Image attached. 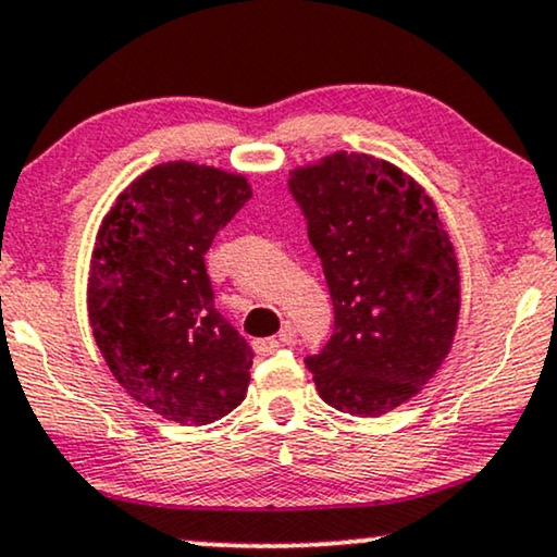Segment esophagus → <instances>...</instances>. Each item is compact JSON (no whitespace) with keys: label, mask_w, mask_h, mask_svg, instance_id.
<instances>
[{"label":"esophagus","mask_w":557,"mask_h":557,"mask_svg":"<svg viewBox=\"0 0 557 557\" xmlns=\"http://www.w3.org/2000/svg\"><path fill=\"white\" fill-rule=\"evenodd\" d=\"M293 336H295V326H290V323H287V326L283 329V334H280V339H274V336H270V339H257L255 342L257 355H272V351H277L280 347H285V344H290Z\"/></svg>","instance_id":"34e87169"}]
</instances>
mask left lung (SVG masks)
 <instances>
[{"mask_svg": "<svg viewBox=\"0 0 557 557\" xmlns=\"http://www.w3.org/2000/svg\"><path fill=\"white\" fill-rule=\"evenodd\" d=\"M287 189L334 302V334L306 368L336 411L380 417L447 357L460 313L453 244L421 187L368 153L298 169Z\"/></svg>", "mask_w": 557, "mask_h": 557, "instance_id": "left-lung-1", "label": "left lung"}]
</instances>
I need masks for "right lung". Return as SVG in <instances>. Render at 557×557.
<instances>
[{
    "label": "right lung",
    "instance_id": "right-lung-1",
    "mask_svg": "<svg viewBox=\"0 0 557 557\" xmlns=\"http://www.w3.org/2000/svg\"><path fill=\"white\" fill-rule=\"evenodd\" d=\"M249 200L244 177L169 161L117 197L97 236V347L138 404L177 424H210L246 396L255 351L215 308L206 255Z\"/></svg>",
    "mask_w": 557,
    "mask_h": 557
}]
</instances>
